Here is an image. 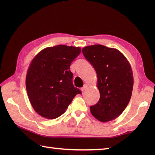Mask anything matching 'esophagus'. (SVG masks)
<instances>
[{"instance_id":"esophagus-1","label":"esophagus","mask_w":155,"mask_h":155,"mask_svg":"<svg viewBox=\"0 0 155 155\" xmlns=\"http://www.w3.org/2000/svg\"><path fill=\"white\" fill-rule=\"evenodd\" d=\"M88 88V86L87 84H84V86H83V88H81V91H84L85 90L87 89V88Z\"/></svg>"}]
</instances>
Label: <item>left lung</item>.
Listing matches in <instances>:
<instances>
[{"mask_svg": "<svg viewBox=\"0 0 155 155\" xmlns=\"http://www.w3.org/2000/svg\"><path fill=\"white\" fill-rule=\"evenodd\" d=\"M82 51L97 72L100 93L91 113L103 123L113 120L126 108L132 95L134 81L129 62L117 49L103 45L87 46Z\"/></svg>", "mask_w": 155, "mask_h": 155, "instance_id": "8db88e82", "label": "left lung"}]
</instances>
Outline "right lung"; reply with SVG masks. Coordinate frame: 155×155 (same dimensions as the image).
I'll return each instance as SVG.
<instances>
[{"mask_svg": "<svg viewBox=\"0 0 155 155\" xmlns=\"http://www.w3.org/2000/svg\"><path fill=\"white\" fill-rule=\"evenodd\" d=\"M80 47L59 45L40 51L32 59L26 76V88L32 108L49 119L60 117L77 94L73 86L71 62L80 54Z\"/></svg>", "mask_w": 155, "mask_h": 155, "instance_id": "1", "label": "right lung"}]
</instances>
